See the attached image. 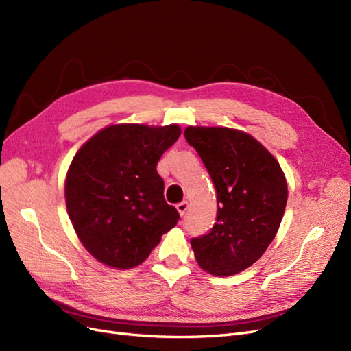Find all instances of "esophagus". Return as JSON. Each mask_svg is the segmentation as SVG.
I'll return each mask as SVG.
<instances>
[{
    "label": "esophagus",
    "instance_id": "1",
    "mask_svg": "<svg viewBox=\"0 0 351 351\" xmlns=\"http://www.w3.org/2000/svg\"><path fill=\"white\" fill-rule=\"evenodd\" d=\"M176 208H177V210H178V214L183 217V215L186 214L187 208H189V204H187L186 200H183V202H180V204H177V205H176Z\"/></svg>",
    "mask_w": 351,
    "mask_h": 351
}]
</instances>
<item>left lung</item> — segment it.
Returning <instances> with one entry per match:
<instances>
[{
	"instance_id": "8db88e82",
	"label": "left lung",
	"mask_w": 351,
	"mask_h": 351,
	"mask_svg": "<svg viewBox=\"0 0 351 351\" xmlns=\"http://www.w3.org/2000/svg\"><path fill=\"white\" fill-rule=\"evenodd\" d=\"M193 146L217 190V222L193 237L202 269L227 277L256 262L277 234L287 204L280 164L252 136L228 127H187Z\"/></svg>"
}]
</instances>
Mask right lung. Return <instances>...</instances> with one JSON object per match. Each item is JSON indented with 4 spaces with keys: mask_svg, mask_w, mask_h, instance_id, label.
<instances>
[{
    "mask_svg": "<svg viewBox=\"0 0 351 351\" xmlns=\"http://www.w3.org/2000/svg\"><path fill=\"white\" fill-rule=\"evenodd\" d=\"M180 133L177 124L110 125L73 158L67 212L83 246L99 262L133 268L176 227L180 214L164 199L156 165Z\"/></svg>",
    "mask_w": 351,
    "mask_h": 351,
    "instance_id": "obj_1",
    "label": "right lung"
}]
</instances>
